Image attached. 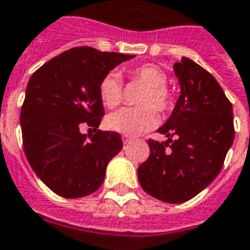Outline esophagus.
<instances>
[{"label": "esophagus", "mask_w": 250, "mask_h": 250, "mask_svg": "<svg viewBox=\"0 0 250 250\" xmlns=\"http://www.w3.org/2000/svg\"><path fill=\"white\" fill-rule=\"evenodd\" d=\"M131 139H132V138H131V136H127V135H125V136H123V138H122V141H123V143H125V145H127V143H130Z\"/></svg>", "instance_id": "1"}]
</instances>
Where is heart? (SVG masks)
Returning a JSON list of instances; mask_svg holds the SVG:
<instances>
[{"instance_id":"b5f03b06","label":"heart","mask_w":250,"mask_h":250,"mask_svg":"<svg viewBox=\"0 0 250 250\" xmlns=\"http://www.w3.org/2000/svg\"><path fill=\"white\" fill-rule=\"evenodd\" d=\"M130 76L146 84L141 96V107H123L105 118V127L122 135L135 136L151 130L158 122L159 111H168L173 107V96L165 87L166 73L157 65L145 64L131 69ZM99 96L103 105L114 108L122 100V82L116 73H108L100 80Z\"/></svg>"}]
</instances>
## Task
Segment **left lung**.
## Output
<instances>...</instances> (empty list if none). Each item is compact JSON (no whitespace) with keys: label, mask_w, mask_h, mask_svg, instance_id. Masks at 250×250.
Segmentation results:
<instances>
[{"label":"left lung","mask_w":250,"mask_h":250,"mask_svg":"<svg viewBox=\"0 0 250 250\" xmlns=\"http://www.w3.org/2000/svg\"><path fill=\"white\" fill-rule=\"evenodd\" d=\"M174 73L181 92L158 128L168 139L148 141L150 157L138 168V179L154 198L182 204L218 175L234 141V125L230 102L213 75L188 57L174 64Z\"/></svg>","instance_id":"1"}]
</instances>
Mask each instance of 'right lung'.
I'll list each match as a JSON object with an SVG mask.
<instances>
[{"label":"right lung","instance_id":"add662e5","mask_svg":"<svg viewBox=\"0 0 250 250\" xmlns=\"http://www.w3.org/2000/svg\"><path fill=\"white\" fill-rule=\"evenodd\" d=\"M134 55L79 46L60 53L32 75L21 108L25 155L36 175L64 198L96 191L109 161L123 142L118 132H80L83 123L96 130L104 115L99 84Z\"/></svg>","mask_w":250,"mask_h":250}]
</instances>
